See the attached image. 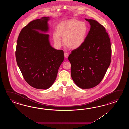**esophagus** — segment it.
<instances>
[{"label": "esophagus", "mask_w": 129, "mask_h": 129, "mask_svg": "<svg viewBox=\"0 0 129 129\" xmlns=\"http://www.w3.org/2000/svg\"><path fill=\"white\" fill-rule=\"evenodd\" d=\"M64 57H65V58H68L69 56L68 53H67V52H64Z\"/></svg>", "instance_id": "1"}]
</instances>
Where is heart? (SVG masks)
Returning a JSON list of instances; mask_svg holds the SVG:
<instances>
[{"label":"heart","instance_id":"heart-1","mask_svg":"<svg viewBox=\"0 0 129 129\" xmlns=\"http://www.w3.org/2000/svg\"><path fill=\"white\" fill-rule=\"evenodd\" d=\"M88 27L86 22L72 19L59 23L57 26V32L53 33V38L58 46L63 43L71 49L79 48L84 43L88 34Z\"/></svg>","mask_w":129,"mask_h":129}]
</instances>
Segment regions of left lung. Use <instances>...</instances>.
<instances>
[{
    "label": "left lung",
    "instance_id": "1",
    "mask_svg": "<svg viewBox=\"0 0 129 129\" xmlns=\"http://www.w3.org/2000/svg\"><path fill=\"white\" fill-rule=\"evenodd\" d=\"M85 20L91 27L85 42L68 57L72 79L82 89L93 88L101 82L111 63L112 53L105 28L94 20Z\"/></svg>",
    "mask_w": 129,
    "mask_h": 129
}]
</instances>
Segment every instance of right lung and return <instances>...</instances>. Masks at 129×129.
I'll return each mask as SVG.
<instances>
[{
    "label": "right lung",
    "instance_id": "right-lung-1",
    "mask_svg": "<svg viewBox=\"0 0 129 129\" xmlns=\"http://www.w3.org/2000/svg\"><path fill=\"white\" fill-rule=\"evenodd\" d=\"M49 17L34 20L20 32L16 50L17 65L27 83L37 89H47L54 82L64 59L63 50L50 44Z\"/></svg>",
    "mask_w": 129,
    "mask_h": 129
}]
</instances>
